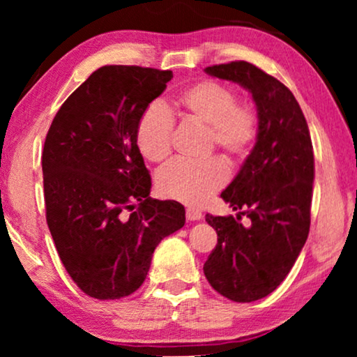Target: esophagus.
Returning a JSON list of instances; mask_svg holds the SVG:
<instances>
[{
	"label": "esophagus",
	"mask_w": 357,
	"mask_h": 357,
	"mask_svg": "<svg viewBox=\"0 0 357 357\" xmlns=\"http://www.w3.org/2000/svg\"><path fill=\"white\" fill-rule=\"evenodd\" d=\"M187 219L188 221H199L203 219V213L197 208H187Z\"/></svg>",
	"instance_id": "34e87169"
}]
</instances>
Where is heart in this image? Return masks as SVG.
<instances>
[{
    "instance_id": "obj_1",
    "label": "heart",
    "mask_w": 357,
    "mask_h": 357,
    "mask_svg": "<svg viewBox=\"0 0 357 357\" xmlns=\"http://www.w3.org/2000/svg\"><path fill=\"white\" fill-rule=\"evenodd\" d=\"M236 92L219 81L204 79L185 87L170 100V109L182 119L206 126L204 151L219 149L227 159H242L258 133L255 110L236 102ZM174 116L160 104H151L136 125V146L149 162H162L172 149ZM227 170L222 160L209 158L199 162L175 160L158 174V188L164 197L187 204H202L222 187Z\"/></svg>"
}]
</instances>
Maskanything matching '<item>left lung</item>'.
<instances>
[{
  "instance_id": "1",
  "label": "left lung",
  "mask_w": 357,
  "mask_h": 357,
  "mask_svg": "<svg viewBox=\"0 0 357 357\" xmlns=\"http://www.w3.org/2000/svg\"><path fill=\"white\" fill-rule=\"evenodd\" d=\"M209 76L237 82L257 105V141L238 174L221 193L232 209H247L243 227L232 216L206 214L218 245L203 271L219 294L253 302L271 294L294 266L309 236L314 149L296 97L247 61L208 66Z\"/></svg>"
}]
</instances>
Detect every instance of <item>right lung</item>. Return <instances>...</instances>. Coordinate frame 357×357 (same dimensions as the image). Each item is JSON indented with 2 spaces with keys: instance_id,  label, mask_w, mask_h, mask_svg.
Returning <instances> with one entry per match:
<instances>
[{
  "instance_id": "right-lung-1",
  "label": "right lung",
  "mask_w": 357,
  "mask_h": 357,
  "mask_svg": "<svg viewBox=\"0 0 357 357\" xmlns=\"http://www.w3.org/2000/svg\"><path fill=\"white\" fill-rule=\"evenodd\" d=\"M172 76L154 68L102 66L68 97L47 133L48 229L68 275L96 299L133 294L159 242L185 224L182 204L149 197L151 175L136 146L141 114Z\"/></svg>"
}]
</instances>
